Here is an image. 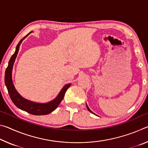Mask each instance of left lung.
Returning <instances> with one entry per match:
<instances>
[{
	"label": "left lung",
	"mask_w": 148,
	"mask_h": 148,
	"mask_svg": "<svg viewBox=\"0 0 148 148\" xmlns=\"http://www.w3.org/2000/svg\"><path fill=\"white\" fill-rule=\"evenodd\" d=\"M86 106H87V110H89V111L90 112H91V113H92V111H91V110H90V109L89 108V107H88V106H87V105H86ZM92 114H93V113H92Z\"/></svg>",
	"instance_id": "8db88e82"
}]
</instances>
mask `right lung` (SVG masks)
Masks as SVG:
<instances>
[{
  "label": "right lung",
  "mask_w": 148,
  "mask_h": 148,
  "mask_svg": "<svg viewBox=\"0 0 148 148\" xmlns=\"http://www.w3.org/2000/svg\"><path fill=\"white\" fill-rule=\"evenodd\" d=\"M31 32H30V33H31ZM30 33L26 35L25 36L23 37V38L19 41L18 44H17L16 46V51H15V53L13 54V56H12L8 62V66L6 68V71H5V85H6L7 89H8V93L10 97L11 100L17 108H19V109L24 110V111L28 112V113L32 115H36V116H40V115H46L51 113V112H53V110L57 108V107L59 106L60 102L62 101V99H63L66 90L69 89V87L71 86V84H69L66 85V86L62 89L61 92H60L59 94L58 95V96H57L56 99L53 100L52 101L47 102V103L46 104L36 103V102L28 101V100H26L23 98V97L17 92L16 89H15L13 82H12V69H13L14 61L15 60H16L17 53H18L19 51L20 44H21L22 41H23V40L25 38H26Z\"/></svg>",
  "instance_id": "obj_1"
}]
</instances>
